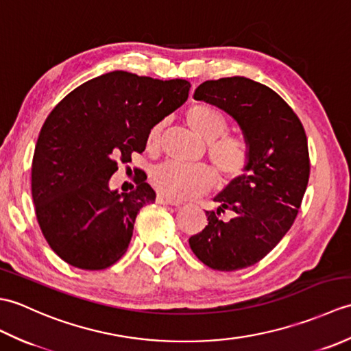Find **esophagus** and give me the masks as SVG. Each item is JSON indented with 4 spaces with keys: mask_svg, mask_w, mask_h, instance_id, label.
Here are the masks:
<instances>
[{
    "mask_svg": "<svg viewBox=\"0 0 351 351\" xmlns=\"http://www.w3.org/2000/svg\"><path fill=\"white\" fill-rule=\"evenodd\" d=\"M156 202H158V204H161V205H171V206H181V202H178V200H173V199H170V197H167V196H164V195H158V196H156Z\"/></svg>",
    "mask_w": 351,
    "mask_h": 351,
    "instance_id": "34e87169",
    "label": "esophagus"
}]
</instances>
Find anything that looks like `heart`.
<instances>
[{
  "instance_id": "b5f03b06",
  "label": "heart",
  "mask_w": 351,
  "mask_h": 351,
  "mask_svg": "<svg viewBox=\"0 0 351 351\" xmlns=\"http://www.w3.org/2000/svg\"><path fill=\"white\" fill-rule=\"evenodd\" d=\"M190 128L208 143V155L221 178L241 175L249 162V146L240 137L225 136V114L211 106H193L185 113ZM164 122L155 123L147 132L146 146L155 151L160 145ZM154 187L170 199L185 200L202 195L214 184V173L204 164H180L167 161L152 171Z\"/></svg>"
}]
</instances>
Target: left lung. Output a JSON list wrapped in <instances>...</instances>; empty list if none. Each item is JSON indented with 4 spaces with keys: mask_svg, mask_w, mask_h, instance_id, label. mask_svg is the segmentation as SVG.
<instances>
[{
    "mask_svg": "<svg viewBox=\"0 0 351 351\" xmlns=\"http://www.w3.org/2000/svg\"><path fill=\"white\" fill-rule=\"evenodd\" d=\"M195 99L234 119L249 146V162L214 197L217 210L205 211L208 225L189 243L213 270H241L267 256L293 226L309 181L308 138L288 104L250 78L205 81ZM225 210L234 219L220 221Z\"/></svg>",
    "mask_w": 351,
    "mask_h": 351,
    "instance_id": "1",
    "label": "left lung"
}]
</instances>
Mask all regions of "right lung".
I'll list each match as a JSON object with an SVG mask.
<instances>
[{
  "instance_id": "add662e5",
  "label": "right lung",
  "mask_w": 351,
  "mask_h": 351,
  "mask_svg": "<svg viewBox=\"0 0 351 351\" xmlns=\"http://www.w3.org/2000/svg\"><path fill=\"white\" fill-rule=\"evenodd\" d=\"M190 83L113 71L86 81L51 111L37 138L32 195L45 240L68 263L104 270L121 259L137 213L155 202L138 171L137 189H110L117 162L143 152L149 130L187 101Z\"/></svg>"
}]
</instances>
